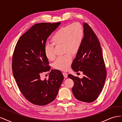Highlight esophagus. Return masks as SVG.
<instances>
[{
    "label": "esophagus",
    "mask_w": 122,
    "mask_h": 122,
    "mask_svg": "<svg viewBox=\"0 0 122 122\" xmlns=\"http://www.w3.org/2000/svg\"><path fill=\"white\" fill-rule=\"evenodd\" d=\"M62 74H63V75H64V76L65 77H68V74L67 73H66V72H63L62 73Z\"/></svg>",
    "instance_id": "obj_1"
}]
</instances>
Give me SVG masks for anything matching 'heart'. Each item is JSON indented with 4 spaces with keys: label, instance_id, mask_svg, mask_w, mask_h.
Segmentation results:
<instances>
[{
    "label": "heart",
    "instance_id": "obj_1",
    "mask_svg": "<svg viewBox=\"0 0 122 122\" xmlns=\"http://www.w3.org/2000/svg\"><path fill=\"white\" fill-rule=\"evenodd\" d=\"M83 29L79 23L75 22L60 28L54 33L51 38L52 43H46L44 46V53L49 60L53 61L55 58L54 45H62L64 55L59 57L54 62L55 69L65 71L68 70L72 61V54L78 52L83 40Z\"/></svg>",
    "mask_w": 122,
    "mask_h": 122
}]
</instances>
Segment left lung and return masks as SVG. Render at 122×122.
<instances>
[{
    "label": "left lung",
    "mask_w": 122,
    "mask_h": 122,
    "mask_svg": "<svg viewBox=\"0 0 122 122\" xmlns=\"http://www.w3.org/2000/svg\"><path fill=\"white\" fill-rule=\"evenodd\" d=\"M84 38L78 52L72 64L75 72L82 71V78L68 75L73 80L74 96L78 100L91 103L98 97L104 86L106 70L101 47L97 36L88 24H83Z\"/></svg>",
    "instance_id": "obj_1"
}]
</instances>
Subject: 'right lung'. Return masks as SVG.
<instances>
[{
	"instance_id": "add662e5",
	"label": "right lung",
	"mask_w": 122,
	"mask_h": 122,
	"mask_svg": "<svg viewBox=\"0 0 122 122\" xmlns=\"http://www.w3.org/2000/svg\"><path fill=\"white\" fill-rule=\"evenodd\" d=\"M60 24H35L21 36L15 48L12 66L14 77L21 93L35 105L43 106L53 101L64 78L60 70H52L48 79H41L43 72L50 70L44 46Z\"/></svg>"
}]
</instances>
